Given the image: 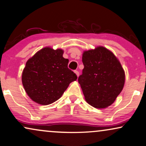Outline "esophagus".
<instances>
[{"label": "esophagus", "mask_w": 146, "mask_h": 146, "mask_svg": "<svg viewBox=\"0 0 146 146\" xmlns=\"http://www.w3.org/2000/svg\"><path fill=\"white\" fill-rule=\"evenodd\" d=\"M74 72H75V74H76L77 76V77H79V71H75Z\"/></svg>", "instance_id": "1"}]
</instances>
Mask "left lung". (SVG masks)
<instances>
[{"mask_svg":"<svg viewBox=\"0 0 146 146\" xmlns=\"http://www.w3.org/2000/svg\"><path fill=\"white\" fill-rule=\"evenodd\" d=\"M82 75L78 78L85 100L96 108H104L115 101L124 87L125 71L118 58L106 48L84 51Z\"/></svg>","mask_w":146,"mask_h":146,"instance_id":"8db88e82","label":"left lung"}]
</instances>
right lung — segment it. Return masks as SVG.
<instances>
[{"label":"right lung","mask_w":146,"mask_h":146,"mask_svg":"<svg viewBox=\"0 0 146 146\" xmlns=\"http://www.w3.org/2000/svg\"><path fill=\"white\" fill-rule=\"evenodd\" d=\"M62 49L45 47L27 60L22 73V84L35 102L48 105L58 100L69 84L76 81L75 73L68 68L69 60Z\"/></svg>","instance_id":"1"}]
</instances>
